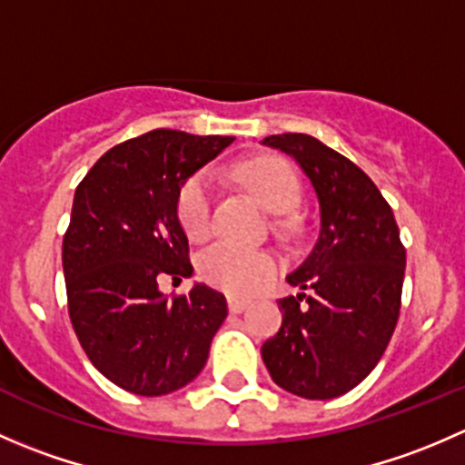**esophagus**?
Masks as SVG:
<instances>
[{"instance_id": "esophagus-1", "label": "esophagus", "mask_w": 465, "mask_h": 465, "mask_svg": "<svg viewBox=\"0 0 465 465\" xmlns=\"http://www.w3.org/2000/svg\"><path fill=\"white\" fill-rule=\"evenodd\" d=\"M229 311L233 312V315H238V312L245 311L247 306H250V302H245V299H236V297H229Z\"/></svg>"}]
</instances>
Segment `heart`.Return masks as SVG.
I'll return each mask as SVG.
<instances>
[{
	"mask_svg": "<svg viewBox=\"0 0 465 465\" xmlns=\"http://www.w3.org/2000/svg\"><path fill=\"white\" fill-rule=\"evenodd\" d=\"M236 175L265 209L272 213H288L299 203L302 184L288 162L279 157H256L241 163ZM213 177L195 173L184 182L177 195V220L191 241H206L213 229ZM200 276L213 288L232 297H250L259 292L276 272V259L265 250L218 242L200 254Z\"/></svg>",
	"mask_w": 465,
	"mask_h": 465,
	"instance_id": "b5f03b06",
	"label": "heart"
}]
</instances>
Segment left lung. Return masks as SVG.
<instances>
[{"label": "left lung", "mask_w": 465, "mask_h": 465, "mask_svg": "<svg viewBox=\"0 0 465 465\" xmlns=\"http://www.w3.org/2000/svg\"><path fill=\"white\" fill-rule=\"evenodd\" d=\"M261 143L290 154L320 203V238L288 274L302 292L279 299L283 323L262 344V362L285 391L331 401L358 387L391 340L405 247L391 206L351 159L311 134H272Z\"/></svg>", "instance_id": "obj_1"}]
</instances>
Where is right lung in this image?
<instances>
[{
	"label": "right lung",
	"mask_w": 465,
	"mask_h": 465,
	"mask_svg": "<svg viewBox=\"0 0 465 465\" xmlns=\"http://www.w3.org/2000/svg\"><path fill=\"white\" fill-rule=\"evenodd\" d=\"M232 142L153 130L107 150L78 184L63 241L69 317L89 362L125 391L189 384L227 317V299L209 285L166 299L159 281L193 274L177 195Z\"/></svg>",
	"instance_id": "1"
}]
</instances>
